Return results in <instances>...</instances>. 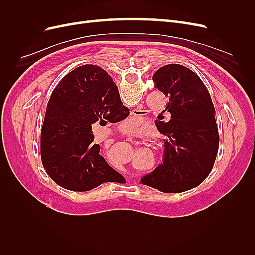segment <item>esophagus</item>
<instances>
[{
	"instance_id": "34e87169",
	"label": "esophagus",
	"mask_w": 255,
	"mask_h": 255,
	"mask_svg": "<svg viewBox=\"0 0 255 255\" xmlns=\"http://www.w3.org/2000/svg\"><path fill=\"white\" fill-rule=\"evenodd\" d=\"M132 115L134 116V117H137V116H138V111H133V112H132ZM127 136L129 138V137L132 136V135H130V134H128Z\"/></svg>"
}]
</instances>
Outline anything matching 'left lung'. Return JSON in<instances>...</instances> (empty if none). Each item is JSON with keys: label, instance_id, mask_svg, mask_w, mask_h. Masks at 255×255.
Wrapping results in <instances>:
<instances>
[{"label": "left lung", "instance_id": "obj_1", "mask_svg": "<svg viewBox=\"0 0 255 255\" xmlns=\"http://www.w3.org/2000/svg\"><path fill=\"white\" fill-rule=\"evenodd\" d=\"M152 80L169 99L165 112L171 117L155 121L166 137L164 161L141 183L177 194L199 186L212 171L219 148L215 107L204 83L187 67L163 66Z\"/></svg>", "mask_w": 255, "mask_h": 255}]
</instances>
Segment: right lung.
<instances>
[{"label":"right lung","instance_id":"1","mask_svg":"<svg viewBox=\"0 0 255 255\" xmlns=\"http://www.w3.org/2000/svg\"><path fill=\"white\" fill-rule=\"evenodd\" d=\"M129 114L118 87L104 69L84 65L64 76L47 105L40 137L45 172L59 186L88 191L103 183H123L100 155L91 125L116 123Z\"/></svg>","mask_w":255,"mask_h":255}]
</instances>
